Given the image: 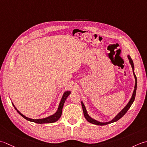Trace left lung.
Wrapping results in <instances>:
<instances>
[{
  "label": "left lung",
  "mask_w": 147,
  "mask_h": 147,
  "mask_svg": "<svg viewBox=\"0 0 147 147\" xmlns=\"http://www.w3.org/2000/svg\"><path fill=\"white\" fill-rule=\"evenodd\" d=\"M128 57V59L129 60V63L131 65V67H132L133 68V75H134V79H135V86H134V91H133V93L132 95V97H131V100L129 101L128 103L127 104V105L125 106L123 109H122L121 112H120L114 118H113L112 121H110L109 122H99L96 120L93 119L92 118H91L90 116L88 115V112H87V110L86 109V107L84 106V105L82 101H81V105H82V110H83V112H84V115L86 119L89 122H90L91 124H96V125H107V124H109L110 123H112V122H114L117 121L118 120H119L121 117H122L126 112H127V110L129 109V108L131 107V105L133 104V103L134 102V99H135V96H136V88H137V79H136V76L135 74H134V63H133V61L132 60V59L131 58V57L129 55L127 56Z\"/></svg>",
  "instance_id": "8db88e82"
}]
</instances>
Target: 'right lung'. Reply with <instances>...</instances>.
Returning a JSON list of instances; mask_svg holds the SVG:
<instances>
[{
	"mask_svg": "<svg viewBox=\"0 0 147 147\" xmlns=\"http://www.w3.org/2000/svg\"><path fill=\"white\" fill-rule=\"evenodd\" d=\"M71 93V92L69 91H65L64 92L63 95V96L61 98V100L60 103L59 104V107H58V110L55 113H54L53 115L49 116L48 117H46V118H44V119H32L30 118H28L27 117L25 116L24 115H23L22 113H21L20 111L17 110V109L16 107H14V105H13V106L14 107V109L17 110V112H18V113L20 115H22L23 118H25V119L27 120V121H31V122H35V123H37V124H47V123H53V122H56L60 118V117L61 116V113H62V109H63V107L64 105V103L65 102V100L67 98V97L68 96L70 95V94Z\"/></svg>",
	"mask_w": 147,
	"mask_h": 147,
	"instance_id": "obj_1",
	"label": "right lung"
}]
</instances>
